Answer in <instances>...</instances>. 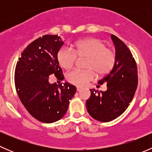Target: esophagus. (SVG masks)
<instances>
[{"instance_id": "esophagus-1", "label": "esophagus", "mask_w": 152, "mask_h": 152, "mask_svg": "<svg viewBox=\"0 0 152 152\" xmlns=\"http://www.w3.org/2000/svg\"><path fill=\"white\" fill-rule=\"evenodd\" d=\"M76 90H77V91H80V90H82V88H81V87H77Z\"/></svg>"}]
</instances>
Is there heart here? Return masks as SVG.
<instances>
[{
  "mask_svg": "<svg viewBox=\"0 0 152 152\" xmlns=\"http://www.w3.org/2000/svg\"><path fill=\"white\" fill-rule=\"evenodd\" d=\"M77 57L86 58L85 68L76 69L67 73V79L73 85L82 87L96 76H104L110 73L116 61L115 52L107 48V44L96 38L82 39L74 44L73 49L62 48L57 53L59 65L65 69H70L76 63Z\"/></svg>",
  "mask_w": 152,
  "mask_h": 152,
  "instance_id": "b5f03b06",
  "label": "heart"
}]
</instances>
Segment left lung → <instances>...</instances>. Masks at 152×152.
Segmentation results:
<instances>
[{
  "instance_id": "left-lung-1",
  "label": "left lung",
  "mask_w": 152,
  "mask_h": 152,
  "mask_svg": "<svg viewBox=\"0 0 152 152\" xmlns=\"http://www.w3.org/2000/svg\"><path fill=\"white\" fill-rule=\"evenodd\" d=\"M111 38L115 46V64L98 82L107 84V90H90V97L86 101L90 115L101 122L111 121L124 113L137 87V64L131 51L118 37L112 34Z\"/></svg>"
}]
</instances>
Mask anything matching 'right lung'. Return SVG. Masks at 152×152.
<instances>
[{
  "label": "right lung",
  "mask_w": 152,
  "mask_h": 152,
  "mask_svg": "<svg viewBox=\"0 0 152 152\" xmlns=\"http://www.w3.org/2000/svg\"><path fill=\"white\" fill-rule=\"evenodd\" d=\"M64 44L58 35H44L30 43L22 52L15 67L17 93L29 114L42 123H53L66 113L76 87L68 82L49 83L54 74L62 80L57 53Z\"/></svg>",
  "instance_id": "right-lung-1"
}]
</instances>
